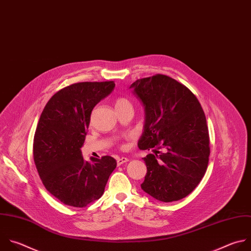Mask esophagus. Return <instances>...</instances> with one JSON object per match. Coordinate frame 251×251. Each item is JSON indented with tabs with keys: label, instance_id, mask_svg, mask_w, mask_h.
Masks as SVG:
<instances>
[{
	"label": "esophagus",
	"instance_id": "1",
	"mask_svg": "<svg viewBox=\"0 0 251 251\" xmlns=\"http://www.w3.org/2000/svg\"><path fill=\"white\" fill-rule=\"evenodd\" d=\"M128 160H129V159H128L127 157H124V156L119 157V158H117V165L119 166V165H121V164H123V163L127 162Z\"/></svg>",
	"mask_w": 251,
	"mask_h": 251
}]
</instances>
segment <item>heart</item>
Wrapping results in <instances>:
<instances>
[{"mask_svg": "<svg viewBox=\"0 0 251 251\" xmlns=\"http://www.w3.org/2000/svg\"><path fill=\"white\" fill-rule=\"evenodd\" d=\"M124 103H128V100H125V99H118L116 100V103H115V106L117 105H121V104H124Z\"/></svg>", "mask_w": 251, "mask_h": 251, "instance_id": "heart-1", "label": "heart"}]
</instances>
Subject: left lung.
<instances>
[{"instance_id": "1", "label": "left lung", "mask_w": 251, "mask_h": 251, "mask_svg": "<svg viewBox=\"0 0 251 251\" xmlns=\"http://www.w3.org/2000/svg\"><path fill=\"white\" fill-rule=\"evenodd\" d=\"M129 89L145 107L138 147L153 151L143 157L147 175L141 187L158 201H178L196 188L208 166L209 132L201 104L189 89L164 75L137 79Z\"/></svg>"}]
</instances>
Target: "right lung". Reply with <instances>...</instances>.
Segmentation results:
<instances>
[{
  "label": "right lung",
  "mask_w": 251,
  "mask_h": 251,
  "mask_svg": "<svg viewBox=\"0 0 251 251\" xmlns=\"http://www.w3.org/2000/svg\"><path fill=\"white\" fill-rule=\"evenodd\" d=\"M114 81L77 82L56 93L45 105L34 135L33 158L45 188L62 203L82 208L100 199L116 168L109 155L83 159L95 106L114 90Z\"/></svg>",
  "instance_id": "1"
}]
</instances>
